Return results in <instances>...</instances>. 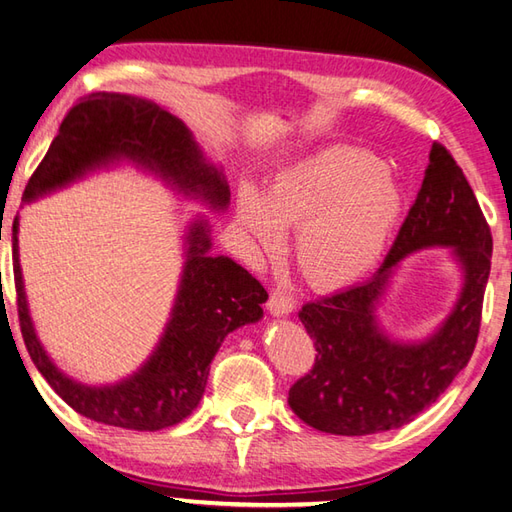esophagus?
<instances>
[{
  "instance_id": "esophagus-1",
  "label": "esophagus",
  "mask_w": 512,
  "mask_h": 512,
  "mask_svg": "<svg viewBox=\"0 0 512 512\" xmlns=\"http://www.w3.org/2000/svg\"><path fill=\"white\" fill-rule=\"evenodd\" d=\"M268 310H270V315H275V317H284V315H290L293 313V308H295V302H293V297H290L286 290H282V288H275V290H270V297H268Z\"/></svg>"
}]
</instances>
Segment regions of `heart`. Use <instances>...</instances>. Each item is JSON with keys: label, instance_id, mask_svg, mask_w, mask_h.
Returning a JSON list of instances; mask_svg holds the SVG:
<instances>
[{"label": "heart", "instance_id": "obj_1", "mask_svg": "<svg viewBox=\"0 0 512 512\" xmlns=\"http://www.w3.org/2000/svg\"><path fill=\"white\" fill-rule=\"evenodd\" d=\"M404 213L395 170L368 150L330 144L295 159L273 175L264 193L242 184L235 222L255 253H273L284 228H295L293 259L319 290L346 288L384 257Z\"/></svg>", "mask_w": 512, "mask_h": 512}]
</instances>
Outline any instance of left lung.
Segmentation results:
<instances>
[{"instance_id": "obj_1", "label": "left lung", "mask_w": 512, "mask_h": 512, "mask_svg": "<svg viewBox=\"0 0 512 512\" xmlns=\"http://www.w3.org/2000/svg\"><path fill=\"white\" fill-rule=\"evenodd\" d=\"M448 247L463 273L458 302L433 334L417 343L390 338L376 315L406 256ZM493 237L466 175L433 144L422 188L384 264L364 284L299 310L315 342V366L290 386L293 413L322 433L373 435L402 428L437 402L473 355Z\"/></svg>"}]
</instances>
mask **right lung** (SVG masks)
<instances>
[{
    "mask_svg": "<svg viewBox=\"0 0 512 512\" xmlns=\"http://www.w3.org/2000/svg\"><path fill=\"white\" fill-rule=\"evenodd\" d=\"M130 164L184 195L224 213L230 188L224 170L206 159L182 119L155 102L122 93H95L70 108L42 164L24 190V204L79 182L95 170ZM19 215L13 222V270L24 344L39 373L64 402L93 422L128 430L175 426L197 408L210 362L228 333L264 317L268 293L230 257L210 255L204 215L188 222L184 268L164 333L133 375L88 386L48 357L28 310L19 266Z\"/></svg>",
    "mask_w": 512,
    "mask_h": 512,
    "instance_id": "obj_1",
    "label": "right lung"
}]
</instances>
